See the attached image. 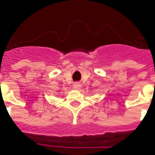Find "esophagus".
Wrapping results in <instances>:
<instances>
[{"label": "esophagus", "instance_id": "1", "mask_svg": "<svg viewBox=\"0 0 155 155\" xmlns=\"http://www.w3.org/2000/svg\"><path fill=\"white\" fill-rule=\"evenodd\" d=\"M80 87H81V84H79V83H74V84H73V87L75 90H78L79 88H80Z\"/></svg>", "mask_w": 155, "mask_h": 155}]
</instances>
